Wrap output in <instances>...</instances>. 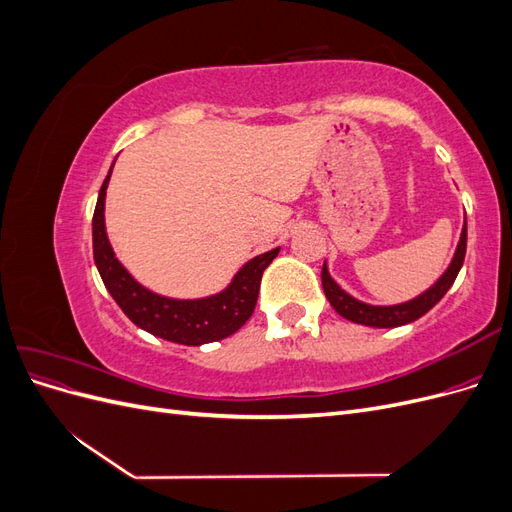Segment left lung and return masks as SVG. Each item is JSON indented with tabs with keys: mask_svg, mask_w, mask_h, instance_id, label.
Instances as JSON below:
<instances>
[{
	"mask_svg": "<svg viewBox=\"0 0 512 512\" xmlns=\"http://www.w3.org/2000/svg\"><path fill=\"white\" fill-rule=\"evenodd\" d=\"M466 243H468V224H463L461 239H459L457 252L451 260V265H448V269L444 271V275L436 284H433L429 290H425L421 297H416L408 303L382 307V305H367L363 301H356L346 290H342L333 282V277L329 275V269H327V262L322 265L324 294H327V299L333 305L335 312L350 322L365 324V327H376V329L401 327V324H408V322H414L421 316H425L429 309L444 297L448 288L453 286L455 277L463 265V258H466Z\"/></svg>",
	"mask_w": 512,
	"mask_h": 512,
	"instance_id": "8db88e82",
	"label": "left lung"
}]
</instances>
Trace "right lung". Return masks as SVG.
Masks as SVG:
<instances>
[{"instance_id": "right-lung-1", "label": "right lung", "mask_w": 512, "mask_h": 512, "mask_svg": "<svg viewBox=\"0 0 512 512\" xmlns=\"http://www.w3.org/2000/svg\"><path fill=\"white\" fill-rule=\"evenodd\" d=\"M111 173L113 168L108 170L100 188L94 211V224L91 226H94L96 267L106 290L111 292V297L123 309V314L147 333L183 346L218 342V339H224L239 331L254 314L262 273L271 265V260L280 252V247L252 258L235 275L230 286L220 294H213V297L194 301L160 297V294L138 284L123 269L121 262L115 258L111 243H108L104 228V198Z\"/></svg>"}]
</instances>
